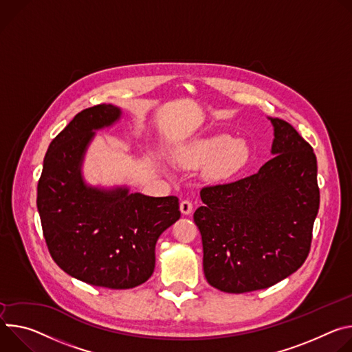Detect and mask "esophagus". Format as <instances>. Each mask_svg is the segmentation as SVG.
Instances as JSON below:
<instances>
[{"label":"esophagus","mask_w":352,"mask_h":352,"mask_svg":"<svg viewBox=\"0 0 352 352\" xmlns=\"http://www.w3.org/2000/svg\"><path fill=\"white\" fill-rule=\"evenodd\" d=\"M180 211L183 215H190L191 211H192V204L190 200H183L180 203Z\"/></svg>","instance_id":"obj_1"}]
</instances>
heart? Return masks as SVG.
<instances>
[{"label":"heart","mask_w":352,"mask_h":352,"mask_svg":"<svg viewBox=\"0 0 352 352\" xmlns=\"http://www.w3.org/2000/svg\"><path fill=\"white\" fill-rule=\"evenodd\" d=\"M250 149L246 141L232 140L228 134H218L194 141L177 153V160L186 166L211 165L207 168V177L225 180L238 173L249 162Z\"/></svg>","instance_id":"obj_1"}]
</instances>
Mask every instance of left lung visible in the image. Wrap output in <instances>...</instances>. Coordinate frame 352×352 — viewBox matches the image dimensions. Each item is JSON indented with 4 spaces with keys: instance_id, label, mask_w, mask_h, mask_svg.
Masks as SVG:
<instances>
[{
    "instance_id": "8db88e82",
    "label": "left lung",
    "mask_w": 352,
    "mask_h": 352,
    "mask_svg": "<svg viewBox=\"0 0 352 352\" xmlns=\"http://www.w3.org/2000/svg\"><path fill=\"white\" fill-rule=\"evenodd\" d=\"M272 158L252 176L204 187L194 212L203 241L204 276L228 294L264 289L289 277L306 260L319 211L316 155L281 119Z\"/></svg>"
}]
</instances>
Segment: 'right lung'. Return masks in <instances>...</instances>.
Segmentation results:
<instances>
[{"instance_id": "obj_1", "label": "right lung", "mask_w": 352, "mask_h": 352, "mask_svg": "<svg viewBox=\"0 0 352 352\" xmlns=\"http://www.w3.org/2000/svg\"><path fill=\"white\" fill-rule=\"evenodd\" d=\"M122 117L113 104L78 113L52 141L37 184V210L49 252L68 276L95 287L129 289L155 268V245L180 218L179 199L149 197L126 186L95 187L82 176L95 131Z\"/></svg>"}]
</instances>
